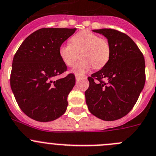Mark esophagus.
<instances>
[{
    "mask_svg": "<svg viewBox=\"0 0 156 156\" xmlns=\"http://www.w3.org/2000/svg\"><path fill=\"white\" fill-rule=\"evenodd\" d=\"M75 78H76L77 81H78V80L80 79V76H78V75H75Z\"/></svg>",
    "mask_w": 156,
    "mask_h": 156,
    "instance_id": "esophagus-1",
    "label": "esophagus"
}]
</instances>
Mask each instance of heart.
I'll return each mask as SVG.
<instances>
[{
	"label": "heart",
	"instance_id": "b5f03b06",
	"mask_svg": "<svg viewBox=\"0 0 156 156\" xmlns=\"http://www.w3.org/2000/svg\"><path fill=\"white\" fill-rule=\"evenodd\" d=\"M58 53L64 64L68 67L75 65L79 54L81 60L75 65L72 72L82 76L92 66L95 69L103 68L108 62L111 49L107 41L85 30L74 34L69 43L62 44Z\"/></svg>",
	"mask_w": 156,
	"mask_h": 156
}]
</instances>
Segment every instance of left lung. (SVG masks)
Segmentation results:
<instances>
[{
    "mask_svg": "<svg viewBox=\"0 0 156 156\" xmlns=\"http://www.w3.org/2000/svg\"><path fill=\"white\" fill-rule=\"evenodd\" d=\"M93 31L107 38L111 55L108 63L88 78L89 87L85 93L86 104L90 112L98 119L117 120L132 110L143 90L145 59L127 34L108 28Z\"/></svg>",
    "mask_w": 156,
    "mask_h": 156,
    "instance_id": "1",
    "label": "left lung"
}]
</instances>
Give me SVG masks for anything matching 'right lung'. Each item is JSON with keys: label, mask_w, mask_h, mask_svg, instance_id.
<instances>
[{"label": "right lung", "mask_w": 156, "mask_h": 156, "mask_svg": "<svg viewBox=\"0 0 156 156\" xmlns=\"http://www.w3.org/2000/svg\"><path fill=\"white\" fill-rule=\"evenodd\" d=\"M76 28H41L23 41L13 59L11 88L19 107L30 119L47 122L65 112L75 77L54 80L67 70L61 45Z\"/></svg>", "instance_id": "right-lung-1"}]
</instances>
